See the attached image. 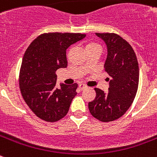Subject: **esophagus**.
<instances>
[{
  "label": "esophagus",
  "instance_id": "obj_1",
  "mask_svg": "<svg viewBox=\"0 0 157 157\" xmlns=\"http://www.w3.org/2000/svg\"><path fill=\"white\" fill-rule=\"evenodd\" d=\"M78 87L81 90H85V89L87 88V86H86L85 84H82V83H80L79 85H78Z\"/></svg>",
  "mask_w": 157,
  "mask_h": 157
}]
</instances>
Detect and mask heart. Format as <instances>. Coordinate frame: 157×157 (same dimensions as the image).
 <instances>
[{
  "instance_id": "heart-1",
  "label": "heart",
  "mask_w": 157,
  "mask_h": 157,
  "mask_svg": "<svg viewBox=\"0 0 157 157\" xmlns=\"http://www.w3.org/2000/svg\"><path fill=\"white\" fill-rule=\"evenodd\" d=\"M86 48H101V46H100L98 44H97V43L91 42V43H89L88 45H86Z\"/></svg>"
}]
</instances>
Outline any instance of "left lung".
I'll use <instances>...</instances> for the list:
<instances>
[{
    "instance_id": "left-lung-1",
    "label": "left lung",
    "mask_w": 157,
    "mask_h": 157,
    "mask_svg": "<svg viewBox=\"0 0 157 157\" xmlns=\"http://www.w3.org/2000/svg\"><path fill=\"white\" fill-rule=\"evenodd\" d=\"M106 43L105 71L110 76L109 92L94 88L96 98L89 102V110L101 122H111L125 114L138 91L139 67L131 45L114 33H96Z\"/></svg>"
}]
</instances>
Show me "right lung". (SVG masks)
Returning <instances> with one entry per match:
<instances>
[{
  "label": "right lung",
  "instance_id": "obj_1",
  "mask_svg": "<svg viewBox=\"0 0 157 157\" xmlns=\"http://www.w3.org/2000/svg\"><path fill=\"white\" fill-rule=\"evenodd\" d=\"M80 33H45L30 43L19 71V88L25 102L38 118L56 122L68 112L77 83L56 87V71L67 66L66 50L83 39Z\"/></svg>",
  "mask_w": 157,
  "mask_h": 157
}]
</instances>
